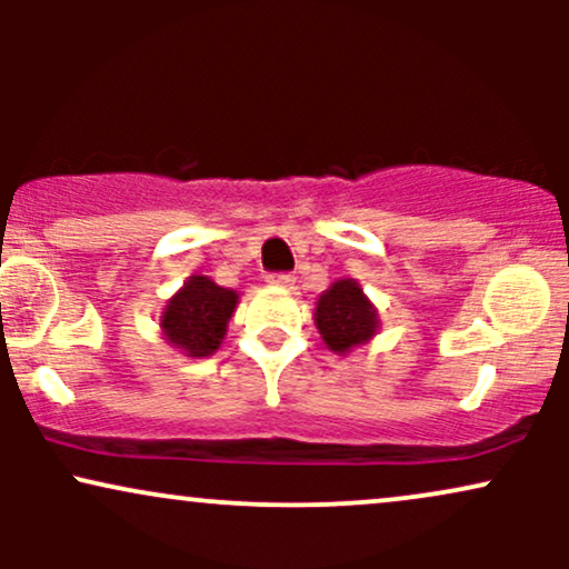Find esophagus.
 <instances>
[{
    "instance_id": "34e87169",
    "label": "esophagus",
    "mask_w": 569,
    "mask_h": 569,
    "mask_svg": "<svg viewBox=\"0 0 569 569\" xmlns=\"http://www.w3.org/2000/svg\"><path fill=\"white\" fill-rule=\"evenodd\" d=\"M267 283L276 286V289H293V276H289V272H272V276H267Z\"/></svg>"
}]
</instances>
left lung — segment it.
I'll return each instance as SVG.
<instances>
[{
  "label": "left lung",
  "mask_w": 569,
  "mask_h": 569,
  "mask_svg": "<svg viewBox=\"0 0 569 569\" xmlns=\"http://www.w3.org/2000/svg\"><path fill=\"white\" fill-rule=\"evenodd\" d=\"M316 329L337 356L371 342L380 331V312L356 278H339L316 302Z\"/></svg>",
  "instance_id": "left-lung-1"
}]
</instances>
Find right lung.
<instances>
[{
  "instance_id": "obj_1",
  "label": "right lung",
  "mask_w": 569,
  "mask_h": 569,
  "mask_svg": "<svg viewBox=\"0 0 569 569\" xmlns=\"http://www.w3.org/2000/svg\"><path fill=\"white\" fill-rule=\"evenodd\" d=\"M238 299V291L213 283L208 276H189L162 307V337L189 358L213 356L224 342Z\"/></svg>"
}]
</instances>
